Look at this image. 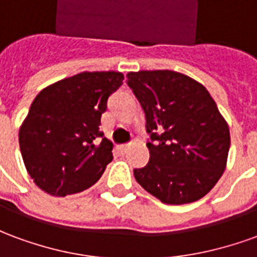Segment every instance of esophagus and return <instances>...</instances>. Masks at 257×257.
Segmentation results:
<instances>
[{"mask_svg":"<svg viewBox=\"0 0 257 257\" xmlns=\"http://www.w3.org/2000/svg\"><path fill=\"white\" fill-rule=\"evenodd\" d=\"M129 146L128 145H119L115 147V151H117V154H119V156H123L126 151H128Z\"/></svg>","mask_w":257,"mask_h":257,"instance_id":"1","label":"esophagus"}]
</instances>
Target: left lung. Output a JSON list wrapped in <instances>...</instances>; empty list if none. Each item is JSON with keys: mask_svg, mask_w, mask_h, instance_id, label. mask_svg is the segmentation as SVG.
<instances>
[{"mask_svg": "<svg viewBox=\"0 0 257 257\" xmlns=\"http://www.w3.org/2000/svg\"><path fill=\"white\" fill-rule=\"evenodd\" d=\"M128 85L146 112L150 161L136 182L164 204L198 201L227 167L228 123L204 85L172 70L131 71ZM159 135H156V132Z\"/></svg>", "mask_w": 257, "mask_h": 257, "instance_id": "obj_1", "label": "left lung"}]
</instances>
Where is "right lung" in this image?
Instances as JSON below:
<instances>
[{"label": "right lung", "instance_id": "right-lung-1", "mask_svg": "<svg viewBox=\"0 0 257 257\" xmlns=\"http://www.w3.org/2000/svg\"><path fill=\"white\" fill-rule=\"evenodd\" d=\"M119 71H84L37 95L19 129L23 162L34 183L53 197L89 189L112 161V143L100 142L107 99L122 85Z\"/></svg>", "mask_w": 257, "mask_h": 257}]
</instances>
